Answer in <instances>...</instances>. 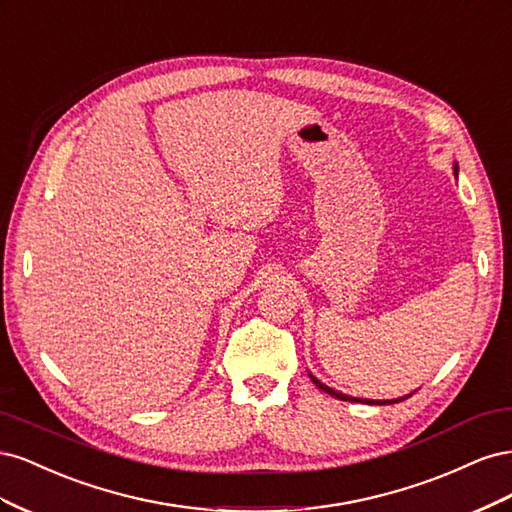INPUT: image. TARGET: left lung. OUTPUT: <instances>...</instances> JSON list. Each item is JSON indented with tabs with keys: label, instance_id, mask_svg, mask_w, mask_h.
<instances>
[{
	"label": "left lung",
	"instance_id": "obj_1",
	"mask_svg": "<svg viewBox=\"0 0 512 512\" xmlns=\"http://www.w3.org/2000/svg\"><path fill=\"white\" fill-rule=\"evenodd\" d=\"M312 380H314V384L318 386L320 391H324V393H329L331 397H335V399H342V401H365V404H397V401H401V399H406V397H401V399H393V401H374V399H356V397H350V395H344V393H337V391H333V389H329L327 384H322V382H318L314 376H312Z\"/></svg>",
	"mask_w": 512,
	"mask_h": 512
}]
</instances>
